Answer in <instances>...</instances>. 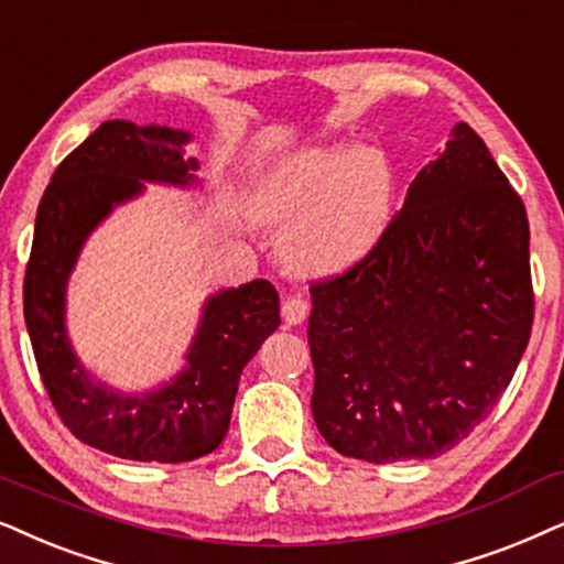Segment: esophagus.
<instances>
[{"mask_svg": "<svg viewBox=\"0 0 564 564\" xmlns=\"http://www.w3.org/2000/svg\"><path fill=\"white\" fill-rule=\"evenodd\" d=\"M305 316H308V303L303 297H284L282 303V318L288 326L303 324Z\"/></svg>", "mask_w": 564, "mask_h": 564, "instance_id": "esophagus-1", "label": "esophagus"}]
</instances>
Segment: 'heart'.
Segmentation results:
<instances>
[{"mask_svg":"<svg viewBox=\"0 0 564 564\" xmlns=\"http://www.w3.org/2000/svg\"><path fill=\"white\" fill-rule=\"evenodd\" d=\"M393 173L376 148L321 144L256 181L253 215L282 230L280 256L303 280L345 274L370 256L391 217Z\"/></svg>","mask_w":564,"mask_h":564,"instance_id":"obj_1","label":"heart"}]
</instances>
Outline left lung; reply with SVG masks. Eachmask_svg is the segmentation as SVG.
<instances>
[{"instance_id": "obj_1", "label": "left lung", "mask_w": 564, "mask_h": 564, "mask_svg": "<svg viewBox=\"0 0 564 564\" xmlns=\"http://www.w3.org/2000/svg\"><path fill=\"white\" fill-rule=\"evenodd\" d=\"M451 134L368 259L311 284V409L341 456L393 464L453 448L529 345L525 207L469 123Z\"/></svg>"}]
</instances>
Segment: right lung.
Listing matches in <instances>:
<instances>
[{
	"mask_svg": "<svg viewBox=\"0 0 564 564\" xmlns=\"http://www.w3.org/2000/svg\"><path fill=\"white\" fill-rule=\"evenodd\" d=\"M192 134L106 121L51 175L25 269V326L51 404L72 435L129 460L184 464L207 456L230 427L240 372L280 326V295L253 280L204 300L184 370L152 391L123 393L79 362L67 334V284L85 240L144 184L199 186Z\"/></svg>",
	"mask_w": 564,
	"mask_h": 564,
	"instance_id": "1",
	"label": "right lung"
}]
</instances>
